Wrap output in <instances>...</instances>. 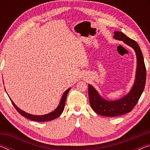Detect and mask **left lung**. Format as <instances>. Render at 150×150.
<instances>
[{"mask_svg":"<svg viewBox=\"0 0 150 150\" xmlns=\"http://www.w3.org/2000/svg\"><path fill=\"white\" fill-rule=\"evenodd\" d=\"M114 38L122 40L134 50L137 57V68L136 79L132 88L128 94L118 100H105L101 97L92 85H88V98L91 108L98 115L108 117L121 116L131 112L143 93L146 80V69L144 57L137 42L118 31L115 32Z\"/></svg>","mask_w":150,"mask_h":150,"instance_id":"8db88e82","label":"left lung"}]
</instances>
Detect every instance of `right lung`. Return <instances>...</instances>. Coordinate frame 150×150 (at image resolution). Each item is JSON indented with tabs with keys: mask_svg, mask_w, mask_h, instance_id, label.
I'll return each instance as SVG.
<instances>
[{
	"mask_svg": "<svg viewBox=\"0 0 150 150\" xmlns=\"http://www.w3.org/2000/svg\"><path fill=\"white\" fill-rule=\"evenodd\" d=\"M70 89H71V88H68V89L66 90L65 91V93H63V95L62 97V99H61L59 105H58L56 109H55V110H54L53 112H52L47 114V115H45L38 116V115H30V114L27 113V112H24L22 110H21V109H20L16 105H15L13 101L11 99V98H10V99H11L12 105H13V106H14V108L16 109V110L22 116H24L25 118L30 119V120H31L37 121V122H46V121L54 120V119L57 118L58 116H59L62 113V112L63 111V110H64V108H65L66 98H67V94H68V93H69Z\"/></svg>",
	"mask_w": 150,
	"mask_h": 150,
	"instance_id": "right-lung-1",
	"label": "right lung"
}]
</instances>
